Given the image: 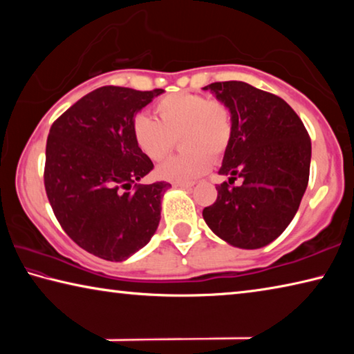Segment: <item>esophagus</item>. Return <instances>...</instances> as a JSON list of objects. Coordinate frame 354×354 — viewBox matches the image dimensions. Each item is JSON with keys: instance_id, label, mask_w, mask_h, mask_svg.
Instances as JSON below:
<instances>
[{"instance_id": "34e87169", "label": "esophagus", "mask_w": 354, "mask_h": 354, "mask_svg": "<svg viewBox=\"0 0 354 354\" xmlns=\"http://www.w3.org/2000/svg\"><path fill=\"white\" fill-rule=\"evenodd\" d=\"M173 185H175V187H179V189H190L192 185V183H173Z\"/></svg>"}]
</instances>
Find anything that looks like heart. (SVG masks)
Masks as SVG:
<instances>
[{
    "label": "heart",
    "instance_id": "heart-1",
    "mask_svg": "<svg viewBox=\"0 0 354 354\" xmlns=\"http://www.w3.org/2000/svg\"><path fill=\"white\" fill-rule=\"evenodd\" d=\"M158 119L140 113L134 118L137 148L151 160L164 159L181 134L187 153L171 156L158 167V175L173 183H192L211 169V156L225 153L232 137V113L225 103L205 95L179 92L160 98L154 106Z\"/></svg>",
    "mask_w": 354,
    "mask_h": 354
}]
</instances>
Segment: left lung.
<instances>
[{"label":"left lung","mask_w":354,"mask_h":354,"mask_svg":"<svg viewBox=\"0 0 354 354\" xmlns=\"http://www.w3.org/2000/svg\"><path fill=\"white\" fill-rule=\"evenodd\" d=\"M232 113L217 200L203 209L214 234L237 248L256 250L283 234L306 192L310 139L295 111L277 95L242 81L203 87ZM237 177L242 186H231Z\"/></svg>","instance_id":"8db88e82"}]
</instances>
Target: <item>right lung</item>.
Here are the masks:
<instances>
[{"instance_id": "add662e5", "label": "right lung", "mask_w": 354, "mask_h": 354, "mask_svg": "<svg viewBox=\"0 0 354 354\" xmlns=\"http://www.w3.org/2000/svg\"><path fill=\"white\" fill-rule=\"evenodd\" d=\"M160 93L100 87L65 111L48 134V200L71 241L101 259H128L158 230L160 201L171 185L137 184L153 162L137 148L133 123Z\"/></svg>"}]
</instances>
